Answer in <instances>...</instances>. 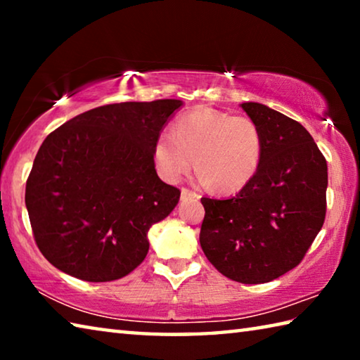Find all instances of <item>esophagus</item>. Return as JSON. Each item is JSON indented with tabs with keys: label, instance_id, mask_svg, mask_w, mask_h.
<instances>
[{
	"label": "esophagus",
	"instance_id": "34e87169",
	"mask_svg": "<svg viewBox=\"0 0 360 360\" xmlns=\"http://www.w3.org/2000/svg\"><path fill=\"white\" fill-rule=\"evenodd\" d=\"M181 198H200V195L197 193V192H193V191H191V188H187V187H182L181 188Z\"/></svg>",
	"mask_w": 360,
	"mask_h": 360
}]
</instances>
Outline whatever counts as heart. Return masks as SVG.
I'll return each mask as SVG.
<instances>
[{
	"mask_svg": "<svg viewBox=\"0 0 360 360\" xmlns=\"http://www.w3.org/2000/svg\"><path fill=\"white\" fill-rule=\"evenodd\" d=\"M264 155L257 122L211 108H197L174 120L173 133H160L152 158L165 181L176 182L195 165L198 178L216 191L235 192L252 181Z\"/></svg>",
	"mask_w": 360,
	"mask_h": 360,
	"instance_id": "1",
	"label": "heart"
}]
</instances>
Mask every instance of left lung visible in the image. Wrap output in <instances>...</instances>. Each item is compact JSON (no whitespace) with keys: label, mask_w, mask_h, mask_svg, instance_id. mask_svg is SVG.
Returning a JSON list of instances; mask_svg holds the SVG:
<instances>
[{"label":"left lung","mask_w":360,"mask_h":360,"mask_svg":"<svg viewBox=\"0 0 360 360\" xmlns=\"http://www.w3.org/2000/svg\"><path fill=\"white\" fill-rule=\"evenodd\" d=\"M241 108L264 133V155L235 197L202 198L200 245L224 276L262 284L300 264L324 225L327 162L297 120L260 103Z\"/></svg>","instance_id":"obj_1"}]
</instances>
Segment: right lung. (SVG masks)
Returning a JSON list of instances; mask_svg holds the SVG:
<instances>
[{"label": "right lung", "mask_w": 360, "mask_h": 360, "mask_svg": "<svg viewBox=\"0 0 360 360\" xmlns=\"http://www.w3.org/2000/svg\"><path fill=\"white\" fill-rule=\"evenodd\" d=\"M179 100L98 106L49 133L34 157L25 205L36 246L51 264L90 283L131 273L148 231L181 191L157 176L152 146Z\"/></svg>", "instance_id": "right-lung-1"}]
</instances>
